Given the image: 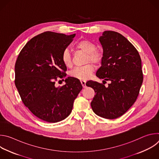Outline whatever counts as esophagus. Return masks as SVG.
I'll return each mask as SVG.
<instances>
[{"mask_svg": "<svg viewBox=\"0 0 159 159\" xmlns=\"http://www.w3.org/2000/svg\"><path fill=\"white\" fill-rule=\"evenodd\" d=\"M80 83H81V84H82L83 88H85V87H86V85H85V81H84V80H80Z\"/></svg>", "mask_w": 159, "mask_h": 159, "instance_id": "34e87169", "label": "esophagus"}]
</instances>
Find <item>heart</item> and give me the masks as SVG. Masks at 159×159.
<instances>
[{
  "instance_id": "b5f03b06",
  "label": "heart",
  "mask_w": 159,
  "mask_h": 159,
  "mask_svg": "<svg viewBox=\"0 0 159 159\" xmlns=\"http://www.w3.org/2000/svg\"><path fill=\"white\" fill-rule=\"evenodd\" d=\"M75 48L87 54L86 63L90 62L94 65H99L103 58L102 53L96 50V45L93 41L89 39H82L75 44ZM63 63L66 67H70L72 65L71 54L69 50L65 49L63 51L61 56ZM94 71V67L91 65H87L84 66L75 68L70 72V75L75 79L84 80L89 79Z\"/></svg>"
}]
</instances>
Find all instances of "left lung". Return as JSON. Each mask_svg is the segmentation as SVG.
<instances>
[{"instance_id": "obj_1", "label": "left lung", "mask_w": 159, "mask_h": 159, "mask_svg": "<svg viewBox=\"0 0 159 159\" xmlns=\"http://www.w3.org/2000/svg\"><path fill=\"white\" fill-rule=\"evenodd\" d=\"M99 41L103 58L96 76L110 84L106 87L89 80L85 85L95 91L90 106L96 114L116 119L123 115L137 99L143 80L142 60L137 50L120 33L105 31Z\"/></svg>"}]
</instances>
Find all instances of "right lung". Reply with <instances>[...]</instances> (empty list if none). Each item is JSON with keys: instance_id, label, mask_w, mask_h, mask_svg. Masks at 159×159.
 I'll use <instances>...</instances> for the list:
<instances>
[{"instance_id": "obj_1", "label": "right lung", "mask_w": 159, "mask_h": 159, "mask_svg": "<svg viewBox=\"0 0 159 159\" xmlns=\"http://www.w3.org/2000/svg\"><path fill=\"white\" fill-rule=\"evenodd\" d=\"M75 34L47 31L31 38L20 52L15 64V85L21 100L38 118L49 123L63 120L70 114L82 89L79 79L69 77L61 56Z\"/></svg>"}]
</instances>
